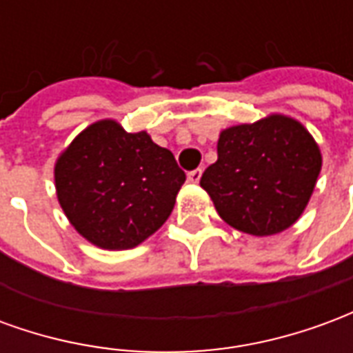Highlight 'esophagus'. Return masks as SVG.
<instances>
[{"label":"esophagus","instance_id":"1","mask_svg":"<svg viewBox=\"0 0 353 353\" xmlns=\"http://www.w3.org/2000/svg\"><path fill=\"white\" fill-rule=\"evenodd\" d=\"M200 177H202V170L200 168L192 170V172H189V174H187V179H189L191 183H199Z\"/></svg>","mask_w":353,"mask_h":353}]
</instances>
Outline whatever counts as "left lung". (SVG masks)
Returning <instances> with one entry per match:
<instances>
[{"instance_id": "8db88e82", "label": "left lung", "mask_w": 353, "mask_h": 353, "mask_svg": "<svg viewBox=\"0 0 353 353\" xmlns=\"http://www.w3.org/2000/svg\"><path fill=\"white\" fill-rule=\"evenodd\" d=\"M321 170L310 132L285 115H268L219 134L217 161L200 187L217 214L236 230L270 236L303 215Z\"/></svg>"}]
</instances>
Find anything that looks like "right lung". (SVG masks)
I'll return each instance as SVG.
<instances>
[{
    "label": "right lung",
    "mask_w": 353,
    "mask_h": 353,
    "mask_svg": "<svg viewBox=\"0 0 353 353\" xmlns=\"http://www.w3.org/2000/svg\"><path fill=\"white\" fill-rule=\"evenodd\" d=\"M183 183L172 151L113 119L87 126L54 164L65 217L101 250H130L157 232Z\"/></svg>",
    "instance_id": "1"
}]
</instances>
